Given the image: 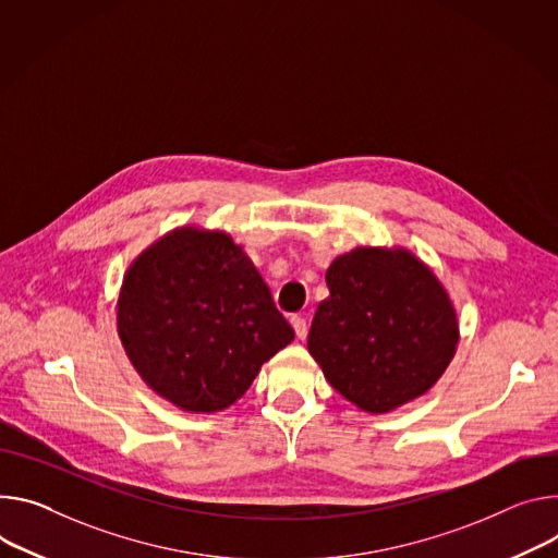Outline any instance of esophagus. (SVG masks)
Masks as SVG:
<instances>
[{
	"instance_id": "obj_1",
	"label": "esophagus",
	"mask_w": 558,
	"mask_h": 558,
	"mask_svg": "<svg viewBox=\"0 0 558 558\" xmlns=\"http://www.w3.org/2000/svg\"><path fill=\"white\" fill-rule=\"evenodd\" d=\"M291 327H293V331H295V336H298L300 340H305V338H307V333H310V325H307L305 316H291Z\"/></svg>"
}]
</instances>
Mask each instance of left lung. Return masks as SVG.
I'll return each mask as SVG.
<instances>
[{
    "label": "left lung",
    "instance_id": "left-lung-1",
    "mask_svg": "<svg viewBox=\"0 0 558 558\" xmlns=\"http://www.w3.org/2000/svg\"><path fill=\"white\" fill-rule=\"evenodd\" d=\"M307 347L329 385L361 410L391 412L447 369L459 320L447 291L414 253L361 246L327 269Z\"/></svg>",
    "mask_w": 558,
    "mask_h": 558
}]
</instances>
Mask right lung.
Masks as SVG:
<instances>
[{"label":"right lung","mask_w":558,"mask_h":558,"mask_svg":"<svg viewBox=\"0 0 558 558\" xmlns=\"http://www.w3.org/2000/svg\"><path fill=\"white\" fill-rule=\"evenodd\" d=\"M118 331L144 383L195 414L227 410L293 340L231 235L182 227L129 267Z\"/></svg>","instance_id":"1"}]
</instances>
